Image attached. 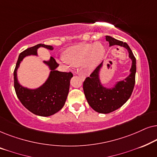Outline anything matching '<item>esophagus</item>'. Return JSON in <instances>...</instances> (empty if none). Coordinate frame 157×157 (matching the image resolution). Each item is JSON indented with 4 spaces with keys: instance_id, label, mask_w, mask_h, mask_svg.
Here are the masks:
<instances>
[{
    "instance_id": "34e87169",
    "label": "esophagus",
    "mask_w": 157,
    "mask_h": 157,
    "mask_svg": "<svg viewBox=\"0 0 157 157\" xmlns=\"http://www.w3.org/2000/svg\"><path fill=\"white\" fill-rule=\"evenodd\" d=\"M74 74L78 75V76H80L81 78H82V79H84V78H85V76H84V75H83V74H81V73H74Z\"/></svg>"
}]
</instances>
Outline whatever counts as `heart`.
<instances>
[{
    "label": "heart",
    "mask_w": 157,
    "mask_h": 157,
    "mask_svg": "<svg viewBox=\"0 0 157 157\" xmlns=\"http://www.w3.org/2000/svg\"><path fill=\"white\" fill-rule=\"evenodd\" d=\"M105 54V48L99 43L81 44L68 48L63 53L65 61L75 66L86 63L89 68L95 67Z\"/></svg>",
    "instance_id": "heart-1"
}]
</instances>
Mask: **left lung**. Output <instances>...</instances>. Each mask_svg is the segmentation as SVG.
<instances>
[{
    "instance_id": "obj_1",
    "label": "left lung",
    "mask_w": 157,
    "mask_h": 157,
    "mask_svg": "<svg viewBox=\"0 0 157 157\" xmlns=\"http://www.w3.org/2000/svg\"><path fill=\"white\" fill-rule=\"evenodd\" d=\"M106 41L110 46L119 45L124 46L128 51L129 58L132 60L131 74L125 81H120L113 89H107L103 87L98 79V70L102 65L100 63L94 69L89 77H86L83 83V89L86 98L90 106L101 113H109L121 107L132 95L135 84L136 75V58L125 42L117 40L111 36H106Z\"/></svg>"
}]
</instances>
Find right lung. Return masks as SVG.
Here are the masks:
<instances>
[{"mask_svg": "<svg viewBox=\"0 0 157 157\" xmlns=\"http://www.w3.org/2000/svg\"><path fill=\"white\" fill-rule=\"evenodd\" d=\"M44 47L52 50L53 47L45 44H38L21 52L17 61L13 71L14 88L17 97L28 110L34 114L41 117H49L61 110L65 104L69 91L71 72H62L56 70L59 63L54 58L51 57L48 62L45 61L51 68L50 76L41 87L35 90L23 88L17 80L16 71L23 58L29 55L37 54V48Z\"/></svg>", "mask_w": 157, "mask_h": 157, "instance_id": "1", "label": "right lung"}]
</instances>
